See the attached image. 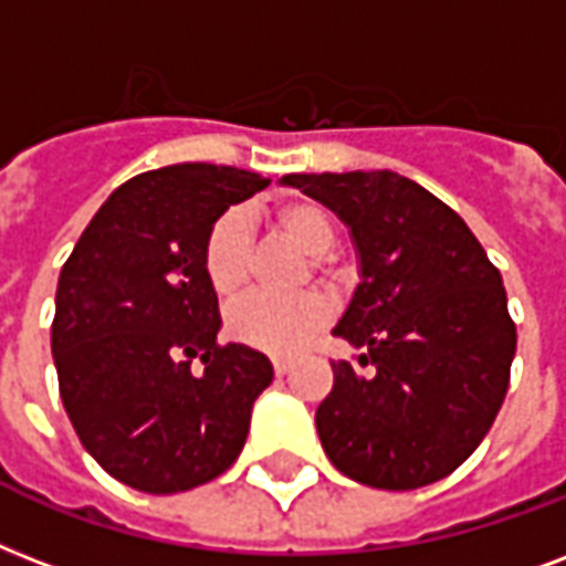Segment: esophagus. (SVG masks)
<instances>
[{"mask_svg": "<svg viewBox=\"0 0 566 566\" xmlns=\"http://www.w3.org/2000/svg\"><path fill=\"white\" fill-rule=\"evenodd\" d=\"M273 370H275V377H284V374L291 370V361H287V359H273Z\"/></svg>", "mask_w": 566, "mask_h": 566, "instance_id": "obj_1", "label": "esophagus"}]
</instances>
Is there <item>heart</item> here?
<instances>
[{"label":"heart","instance_id":"obj_1","mask_svg":"<svg viewBox=\"0 0 566 566\" xmlns=\"http://www.w3.org/2000/svg\"><path fill=\"white\" fill-rule=\"evenodd\" d=\"M279 234L312 254V266L326 279L332 275L329 252L338 245V222L317 201H284L270 213ZM201 266L210 291L222 300H231L243 291L252 266V237L249 226L237 210H228L216 219L205 237ZM329 321V302L321 293H300L291 300H275L254 293L245 296L228 312L231 338L273 356H293L305 347Z\"/></svg>","mask_w":566,"mask_h":566}]
</instances>
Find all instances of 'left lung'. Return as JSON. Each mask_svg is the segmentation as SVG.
Masks as SVG:
<instances>
[{"label":"left lung","mask_w":566,"mask_h":566,"mask_svg":"<svg viewBox=\"0 0 566 566\" xmlns=\"http://www.w3.org/2000/svg\"><path fill=\"white\" fill-rule=\"evenodd\" d=\"M338 213L359 275L335 335L361 347L359 374L332 361L317 407L323 451L377 490L442 481L490 433L507 395L516 326L502 273L463 219L398 171L284 175Z\"/></svg>","instance_id":"1"}]
</instances>
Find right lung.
Listing matches in <instances>:
<instances>
[{
	"label": "right lung",
	"instance_id": "1",
	"mask_svg": "<svg viewBox=\"0 0 566 566\" xmlns=\"http://www.w3.org/2000/svg\"><path fill=\"white\" fill-rule=\"evenodd\" d=\"M270 180L180 163L120 184L64 261L53 359L76 437L120 484L168 495L207 484L245 446L273 365L219 344L205 237Z\"/></svg>",
	"mask_w": 566,
	"mask_h": 566
}]
</instances>
